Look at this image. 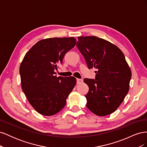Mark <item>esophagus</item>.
<instances>
[{
	"label": "esophagus",
	"mask_w": 147,
	"mask_h": 147,
	"mask_svg": "<svg viewBox=\"0 0 147 147\" xmlns=\"http://www.w3.org/2000/svg\"><path fill=\"white\" fill-rule=\"evenodd\" d=\"M83 82V80L80 78H77V84H80Z\"/></svg>",
	"instance_id": "esophagus-1"
}]
</instances>
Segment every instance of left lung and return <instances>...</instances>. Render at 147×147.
Listing matches in <instances>:
<instances>
[{"label":"left lung","instance_id":"1","mask_svg":"<svg viewBox=\"0 0 147 147\" xmlns=\"http://www.w3.org/2000/svg\"><path fill=\"white\" fill-rule=\"evenodd\" d=\"M77 47L88 67L97 69L95 79H84L89 86L86 107L98 116L112 113L127 94L132 75L123 53L96 36L78 37Z\"/></svg>","mask_w":147,"mask_h":147}]
</instances>
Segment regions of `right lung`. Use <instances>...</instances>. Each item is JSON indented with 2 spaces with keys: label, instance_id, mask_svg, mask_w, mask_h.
<instances>
[{
  "label": "right lung",
  "instance_id": "add662e5",
  "mask_svg": "<svg viewBox=\"0 0 147 147\" xmlns=\"http://www.w3.org/2000/svg\"><path fill=\"white\" fill-rule=\"evenodd\" d=\"M75 44L74 37L49 38L38 41L26 53L20 67L21 87L40 114L52 116L65 107L76 78L57 77L55 70Z\"/></svg>",
  "mask_w": 147,
  "mask_h": 147
}]
</instances>
